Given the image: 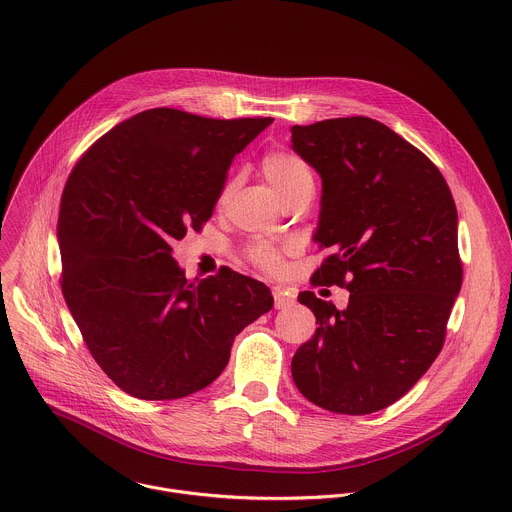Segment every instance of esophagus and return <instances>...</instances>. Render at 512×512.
<instances>
[{"mask_svg": "<svg viewBox=\"0 0 512 512\" xmlns=\"http://www.w3.org/2000/svg\"><path fill=\"white\" fill-rule=\"evenodd\" d=\"M273 303H275V309H285V307H291L295 303V295L289 291V289H283V287H273Z\"/></svg>", "mask_w": 512, "mask_h": 512, "instance_id": "1", "label": "esophagus"}]
</instances>
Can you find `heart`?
Masks as SVG:
<instances>
[{"label":"heart","instance_id":"1","mask_svg":"<svg viewBox=\"0 0 512 512\" xmlns=\"http://www.w3.org/2000/svg\"><path fill=\"white\" fill-rule=\"evenodd\" d=\"M263 173L271 181V185L279 191L283 201H287L291 195H295L301 187L313 183V175L309 165L291 151H269L263 157ZM233 191V181H229L221 193V201L229 197ZM289 245H275L267 241H255L247 247L249 261L267 273H279L283 269L285 253L289 251Z\"/></svg>","mask_w":512,"mask_h":512}]
</instances>
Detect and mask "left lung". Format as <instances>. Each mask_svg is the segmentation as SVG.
Returning a JSON list of instances; mask_svg holds the SVG:
<instances>
[{
	"mask_svg": "<svg viewBox=\"0 0 512 512\" xmlns=\"http://www.w3.org/2000/svg\"><path fill=\"white\" fill-rule=\"evenodd\" d=\"M293 149L323 179L315 241L331 249L313 285L351 291L347 309L313 291L317 317L291 373L305 399L341 415L399 401L439 357L463 285L457 205L437 165L371 117L293 125Z\"/></svg>",
	"mask_w": 512,
	"mask_h": 512,
	"instance_id": "left-lung-1",
	"label": "left lung"
}]
</instances>
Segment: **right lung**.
Wrapping results in <instances>:
<instances>
[{
  "label": "right lung",
  "mask_w": 512,
  "mask_h": 512,
  "mask_svg": "<svg viewBox=\"0 0 512 512\" xmlns=\"http://www.w3.org/2000/svg\"><path fill=\"white\" fill-rule=\"evenodd\" d=\"M271 117L141 111L101 135L63 187L61 291L101 371L127 395L171 401L211 385L267 285L229 267L187 281L173 243L211 219L233 157Z\"/></svg>",
  "instance_id": "add662e5"
}]
</instances>
